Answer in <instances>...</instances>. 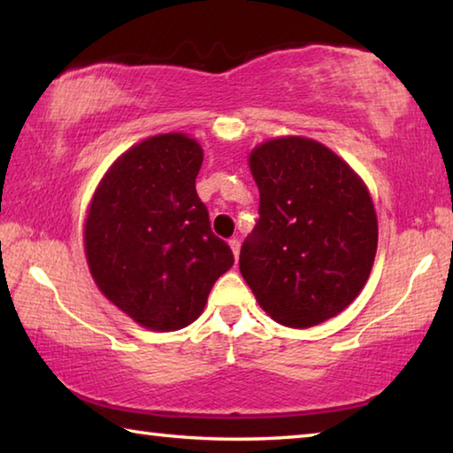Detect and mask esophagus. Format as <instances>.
<instances>
[{"label":"esophagus","mask_w":453,"mask_h":453,"mask_svg":"<svg viewBox=\"0 0 453 453\" xmlns=\"http://www.w3.org/2000/svg\"><path fill=\"white\" fill-rule=\"evenodd\" d=\"M229 248H232V251H234V257L237 259V256H240V242H237L235 237H234V240H229Z\"/></svg>","instance_id":"34e87169"}]
</instances>
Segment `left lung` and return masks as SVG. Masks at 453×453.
<instances>
[{"instance_id": "left-lung-1", "label": "left lung", "mask_w": 453, "mask_h": 453, "mask_svg": "<svg viewBox=\"0 0 453 453\" xmlns=\"http://www.w3.org/2000/svg\"><path fill=\"white\" fill-rule=\"evenodd\" d=\"M259 219L240 272L267 316L311 327L343 311L370 278L378 218L365 183L332 150L278 137L251 151Z\"/></svg>"}]
</instances>
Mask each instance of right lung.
<instances>
[{"instance_id": "1", "label": "right lung", "mask_w": 453, "mask_h": 453, "mask_svg": "<svg viewBox=\"0 0 453 453\" xmlns=\"http://www.w3.org/2000/svg\"><path fill=\"white\" fill-rule=\"evenodd\" d=\"M202 162L188 135L148 137L113 162L89 203V272L107 300L153 332L196 321L234 265L196 191Z\"/></svg>"}]
</instances>
